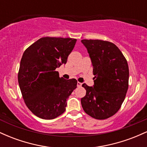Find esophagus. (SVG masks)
Listing matches in <instances>:
<instances>
[{
  "instance_id": "esophagus-1",
  "label": "esophagus",
  "mask_w": 147,
  "mask_h": 147,
  "mask_svg": "<svg viewBox=\"0 0 147 147\" xmlns=\"http://www.w3.org/2000/svg\"><path fill=\"white\" fill-rule=\"evenodd\" d=\"M82 86V83H80V82H77V86L80 87V86Z\"/></svg>"
}]
</instances>
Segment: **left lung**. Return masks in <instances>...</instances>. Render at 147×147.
<instances>
[{"instance_id": "left-lung-1", "label": "left lung", "mask_w": 147, "mask_h": 147, "mask_svg": "<svg viewBox=\"0 0 147 147\" xmlns=\"http://www.w3.org/2000/svg\"><path fill=\"white\" fill-rule=\"evenodd\" d=\"M93 68L94 85L82 86L86 94L81 99L85 113L97 119H105L119 111L129 88L127 61L114 43L102 40H82Z\"/></svg>"}]
</instances>
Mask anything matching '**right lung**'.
Segmentation results:
<instances>
[{"instance_id": "right-lung-1", "label": "right lung", "mask_w": 147, "mask_h": 147, "mask_svg": "<svg viewBox=\"0 0 147 147\" xmlns=\"http://www.w3.org/2000/svg\"><path fill=\"white\" fill-rule=\"evenodd\" d=\"M77 39L43 37L23 53L18 81L28 109L37 117L55 119L63 113L67 99L77 88L75 79H65L56 71L67 62Z\"/></svg>"}]
</instances>
